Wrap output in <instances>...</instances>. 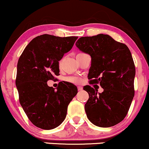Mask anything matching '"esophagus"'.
I'll return each mask as SVG.
<instances>
[{
    "label": "esophagus",
    "instance_id": "34e87169",
    "mask_svg": "<svg viewBox=\"0 0 149 149\" xmlns=\"http://www.w3.org/2000/svg\"><path fill=\"white\" fill-rule=\"evenodd\" d=\"M77 88H78V91H81L83 88H82V86H77Z\"/></svg>",
    "mask_w": 149,
    "mask_h": 149
}]
</instances>
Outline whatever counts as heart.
I'll return each instance as SVG.
<instances>
[{"label": "heart", "instance_id": "b5f03b06", "mask_svg": "<svg viewBox=\"0 0 149 149\" xmlns=\"http://www.w3.org/2000/svg\"><path fill=\"white\" fill-rule=\"evenodd\" d=\"M65 80L68 82L73 84H80L81 82V79L78 77H68L65 78Z\"/></svg>", "mask_w": 149, "mask_h": 149}]
</instances>
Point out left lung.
<instances>
[{"mask_svg":"<svg viewBox=\"0 0 149 149\" xmlns=\"http://www.w3.org/2000/svg\"><path fill=\"white\" fill-rule=\"evenodd\" d=\"M76 46L91 57L88 74L90 84H100L102 93L89 85L84 106L88 119L101 127H110L124 120L134 96L135 65L131 52L125 43L107 34L81 37Z\"/></svg>","mask_w":149,"mask_h":149,"instance_id":"1","label":"left lung"}]
</instances>
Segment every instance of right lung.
Segmentation results:
<instances>
[{"instance_id": "obj_1", "label": "right lung", "mask_w": 149, "mask_h": 149, "mask_svg": "<svg viewBox=\"0 0 149 149\" xmlns=\"http://www.w3.org/2000/svg\"><path fill=\"white\" fill-rule=\"evenodd\" d=\"M77 38L36 36L18 60L15 84L19 103L29 120L38 128L48 130L59 126L77 93V88L72 83L61 81L57 90L47 84L48 80L60 74L59 61Z\"/></svg>"}]
</instances>
